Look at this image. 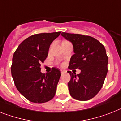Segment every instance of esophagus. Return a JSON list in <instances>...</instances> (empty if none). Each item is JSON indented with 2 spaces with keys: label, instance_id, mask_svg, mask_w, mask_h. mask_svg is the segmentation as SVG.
Wrapping results in <instances>:
<instances>
[{
  "label": "esophagus",
  "instance_id": "1",
  "mask_svg": "<svg viewBox=\"0 0 121 121\" xmlns=\"http://www.w3.org/2000/svg\"><path fill=\"white\" fill-rule=\"evenodd\" d=\"M61 74H63V73H64V71L61 70Z\"/></svg>",
  "mask_w": 121,
  "mask_h": 121
}]
</instances>
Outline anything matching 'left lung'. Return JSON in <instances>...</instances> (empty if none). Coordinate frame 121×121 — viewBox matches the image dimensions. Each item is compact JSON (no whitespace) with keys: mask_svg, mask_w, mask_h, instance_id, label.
<instances>
[{"mask_svg":"<svg viewBox=\"0 0 121 121\" xmlns=\"http://www.w3.org/2000/svg\"><path fill=\"white\" fill-rule=\"evenodd\" d=\"M61 36L73 46L74 55L70 58L69 69H78L68 83L71 96L79 101L94 98L101 89L108 73V58L104 47L98 40L86 35L62 32ZM74 70V69H73Z\"/></svg>","mask_w":121,"mask_h":121,"instance_id":"obj_1","label":"left lung"}]
</instances>
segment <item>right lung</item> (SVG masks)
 I'll return each mask as SVG.
<instances>
[{"label":"right lung","mask_w":121,"mask_h":121,"mask_svg":"<svg viewBox=\"0 0 121 121\" xmlns=\"http://www.w3.org/2000/svg\"><path fill=\"white\" fill-rule=\"evenodd\" d=\"M61 32L30 36L20 44L12 58L11 73L17 89L26 99L43 103L53 99L61 72L56 68L43 74L41 63L47 58L50 46Z\"/></svg>","instance_id":"1"}]
</instances>
